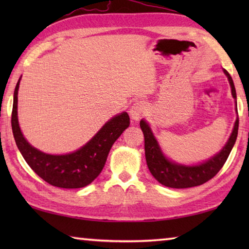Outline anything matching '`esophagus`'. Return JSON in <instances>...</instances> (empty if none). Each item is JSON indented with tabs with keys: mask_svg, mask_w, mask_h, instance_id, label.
Returning a JSON list of instances; mask_svg holds the SVG:
<instances>
[{
	"mask_svg": "<svg viewBox=\"0 0 249 249\" xmlns=\"http://www.w3.org/2000/svg\"><path fill=\"white\" fill-rule=\"evenodd\" d=\"M146 109H147V105L144 101H137L136 103H134L129 111V114H130V117H132V120L138 121L140 119H142V116L145 114Z\"/></svg>",
	"mask_w": 249,
	"mask_h": 249,
	"instance_id": "esophagus-1",
	"label": "esophagus"
}]
</instances>
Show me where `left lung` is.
I'll return each mask as SVG.
<instances>
[{"mask_svg": "<svg viewBox=\"0 0 249 249\" xmlns=\"http://www.w3.org/2000/svg\"><path fill=\"white\" fill-rule=\"evenodd\" d=\"M224 73L229 79L231 88V95L236 100V91L234 87L233 79L224 70ZM237 109V107H236ZM141 128L142 130L145 138V156L147 166L150 174L154 176V178L163 185L169 188L175 189H185L196 187L205 183L206 181L212 179L221 168L224 166L225 161L229 158L230 153L237 138L238 133V117L235 122L233 132L227 141L226 145L223 147L220 153L213 156L206 161L200 163L196 166H183L180 163H177L168 159L165 155L162 154L161 149L158 145V142L156 140L153 132L149 127V125L146 123V121H141Z\"/></svg>", "mask_w": 249, "mask_h": 249, "instance_id": "obj_1", "label": "left lung"}]
</instances>
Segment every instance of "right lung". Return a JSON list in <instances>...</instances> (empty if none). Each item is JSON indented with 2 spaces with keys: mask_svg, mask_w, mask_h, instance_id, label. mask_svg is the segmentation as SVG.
I'll return each mask as SVG.
<instances>
[{
  "mask_svg": "<svg viewBox=\"0 0 249 249\" xmlns=\"http://www.w3.org/2000/svg\"><path fill=\"white\" fill-rule=\"evenodd\" d=\"M19 81L20 78L15 87L11 122L15 142L25 161L41 179L53 187L78 189L90 184L102 171L113 144L129 126L127 113L123 112L112 117L92 140L73 153L66 155L45 154L29 145L20 132L18 119Z\"/></svg>",
  "mask_w": 249,
  "mask_h": 249,
  "instance_id": "obj_1",
  "label": "right lung"
}]
</instances>
